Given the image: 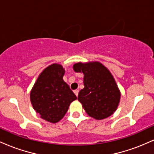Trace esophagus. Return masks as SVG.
<instances>
[{
    "instance_id": "34e87169",
    "label": "esophagus",
    "mask_w": 154,
    "mask_h": 154,
    "mask_svg": "<svg viewBox=\"0 0 154 154\" xmlns=\"http://www.w3.org/2000/svg\"><path fill=\"white\" fill-rule=\"evenodd\" d=\"M74 93H75V94L76 95V96H78V93H79L78 90H75V91H74Z\"/></svg>"
}]
</instances>
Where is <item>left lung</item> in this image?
I'll list each match as a JSON object with an SVG mask.
<instances>
[{
  "mask_svg": "<svg viewBox=\"0 0 154 154\" xmlns=\"http://www.w3.org/2000/svg\"><path fill=\"white\" fill-rule=\"evenodd\" d=\"M73 69L84 75L85 88L79 91L78 100L88 115L100 120L114 114L121 93L109 70L98 61L77 63Z\"/></svg>",
  "mask_w": 154,
  "mask_h": 154,
  "instance_id": "8db88e82",
  "label": "left lung"
}]
</instances>
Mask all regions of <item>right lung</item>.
Segmentation results:
<instances>
[{
    "mask_svg": "<svg viewBox=\"0 0 154 154\" xmlns=\"http://www.w3.org/2000/svg\"><path fill=\"white\" fill-rule=\"evenodd\" d=\"M65 70L59 63L50 65L39 75L30 92L33 109L42 119L51 123L64 116L77 96L63 81Z\"/></svg>",
    "mask_w": 154,
    "mask_h": 154,
    "instance_id": "add662e5",
    "label": "right lung"
}]
</instances>
